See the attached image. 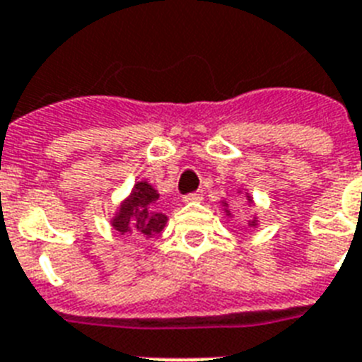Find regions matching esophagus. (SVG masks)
I'll use <instances>...</instances> for the list:
<instances>
[{
  "instance_id": "34e87169",
  "label": "esophagus",
  "mask_w": 362,
  "mask_h": 362,
  "mask_svg": "<svg viewBox=\"0 0 362 362\" xmlns=\"http://www.w3.org/2000/svg\"><path fill=\"white\" fill-rule=\"evenodd\" d=\"M204 199L202 191H194V193L184 194V202H200Z\"/></svg>"
}]
</instances>
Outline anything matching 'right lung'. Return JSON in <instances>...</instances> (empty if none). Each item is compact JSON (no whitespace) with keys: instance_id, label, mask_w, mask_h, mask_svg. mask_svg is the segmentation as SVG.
Here are the masks:
<instances>
[{"instance_id":"add662e5","label":"right lung","mask_w":362,"mask_h":362,"mask_svg":"<svg viewBox=\"0 0 362 362\" xmlns=\"http://www.w3.org/2000/svg\"><path fill=\"white\" fill-rule=\"evenodd\" d=\"M156 200L158 193L147 182H138L129 200L122 204L120 213L112 220V226L122 235L133 233L142 238L155 237L168 222V216L156 211Z\"/></svg>"}]
</instances>
